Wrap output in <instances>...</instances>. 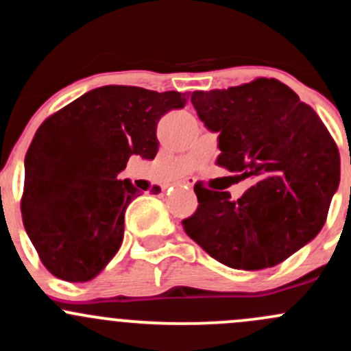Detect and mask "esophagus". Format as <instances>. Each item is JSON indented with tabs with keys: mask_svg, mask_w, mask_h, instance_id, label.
Segmentation results:
<instances>
[{
	"mask_svg": "<svg viewBox=\"0 0 351 351\" xmlns=\"http://www.w3.org/2000/svg\"><path fill=\"white\" fill-rule=\"evenodd\" d=\"M179 186H180V187H184V186H186V187H192V186H194V179H186V180H180V182H179Z\"/></svg>",
	"mask_w": 351,
	"mask_h": 351,
	"instance_id": "1",
	"label": "esophagus"
}]
</instances>
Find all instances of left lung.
<instances>
[{"mask_svg": "<svg viewBox=\"0 0 351 351\" xmlns=\"http://www.w3.org/2000/svg\"><path fill=\"white\" fill-rule=\"evenodd\" d=\"M206 129L219 134L217 164L251 179L237 201L195 184L199 207L184 231L234 269L280 265L318 236L340 186V154L310 105L274 78L194 92Z\"/></svg>", "mask_w": 351, "mask_h": 351, "instance_id": "obj_1", "label": "left lung"}]
</instances>
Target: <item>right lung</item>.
<instances>
[{
    "instance_id": "right-lung-1",
    "label": "right lung",
    "mask_w": 351,
    "mask_h": 351,
    "mask_svg": "<svg viewBox=\"0 0 351 351\" xmlns=\"http://www.w3.org/2000/svg\"><path fill=\"white\" fill-rule=\"evenodd\" d=\"M186 104V93L105 85L41 123L25 157L21 214L53 276L85 282L112 261L125 209L138 197L137 187L117 176L130 156L156 157L160 117Z\"/></svg>"
}]
</instances>
